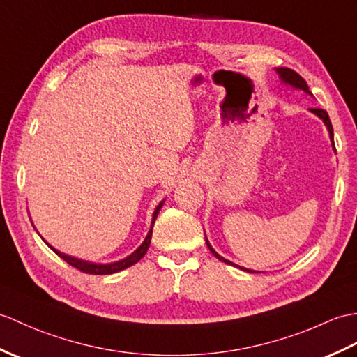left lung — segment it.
<instances>
[{
	"label": "left lung",
	"instance_id": "1",
	"mask_svg": "<svg viewBox=\"0 0 357 357\" xmlns=\"http://www.w3.org/2000/svg\"><path fill=\"white\" fill-rule=\"evenodd\" d=\"M275 71H277V74L280 76V80L283 82L284 85H289V86H292V88H295V89H301V91H304L305 94H309V96H312L313 97V94L310 93V89H309V86H307V84H305V80L300 76V74L298 73H295L294 70H291V68H275ZM310 112H313L314 115H318V117L324 121V124L327 126V130H328V135H330V141H331V146H333V149H335V141H333V126H331V121H330V119H328V114L324 111V109H319V107H312V109H309ZM335 152H336V149H335ZM205 242H206V246H208V250L211 251V254L216 257V259H219L220 261H223V263H227V264H231V266H236V268H238V269H242V271H246V272H257V271H251V269H246V268H242V266H238V264H234L233 261H229V260H227V259H223L222 255H219L216 251L213 250V246L210 245V242H208V238L205 237Z\"/></svg>",
	"mask_w": 357,
	"mask_h": 357
}]
</instances>
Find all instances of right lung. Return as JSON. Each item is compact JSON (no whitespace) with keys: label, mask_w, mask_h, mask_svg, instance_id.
<instances>
[{"label":"right lung","mask_w":357,"mask_h":357,"mask_svg":"<svg viewBox=\"0 0 357 357\" xmlns=\"http://www.w3.org/2000/svg\"><path fill=\"white\" fill-rule=\"evenodd\" d=\"M164 205V201H161L158 204V206H156L153 214H152V223H151V229H149V233L144 238V242L141 243L137 250L132 252L130 255H128L126 259H121L119 261H114V263H93V261H86V260H82V259H76V257H71L68 254H63L61 251H57L56 248L50 246L47 242V245L52 248V250L61 257V259H63L66 263L71 264V266H74L76 269L85 272V273H94V275H109V273H115V272H120L123 269H126L129 266H132V264L138 263L143 257L146 255L149 246H151V240H152V229H153V223L156 220V218H158V213L161 210V206Z\"/></svg>","instance_id":"add662e5"}]
</instances>
